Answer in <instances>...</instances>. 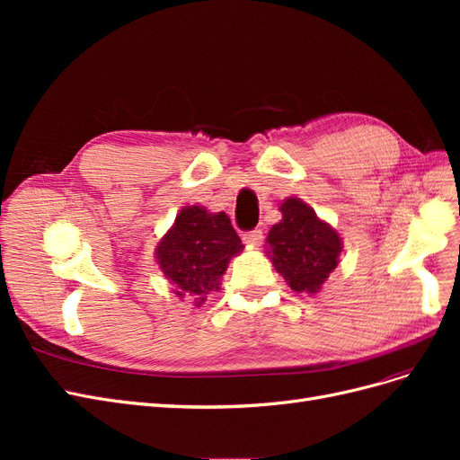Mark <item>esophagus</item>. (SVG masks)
I'll return each mask as SVG.
<instances>
[{"label": "esophagus", "instance_id": "esophagus-1", "mask_svg": "<svg viewBox=\"0 0 460 460\" xmlns=\"http://www.w3.org/2000/svg\"><path fill=\"white\" fill-rule=\"evenodd\" d=\"M264 240L262 235V230L261 228H255V230H249L243 234V243L249 245V247H259Z\"/></svg>", "mask_w": 460, "mask_h": 460}]
</instances>
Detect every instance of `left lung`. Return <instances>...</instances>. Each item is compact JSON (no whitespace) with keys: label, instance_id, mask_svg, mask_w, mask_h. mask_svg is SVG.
Masks as SVG:
<instances>
[{"label":"left lung","instance_id":"obj_1","mask_svg":"<svg viewBox=\"0 0 460 460\" xmlns=\"http://www.w3.org/2000/svg\"><path fill=\"white\" fill-rule=\"evenodd\" d=\"M280 211L282 220L270 228L267 238L270 259L291 289L316 294L338 267L340 235L301 199H286Z\"/></svg>","mask_w":460,"mask_h":460}]
</instances>
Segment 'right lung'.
I'll list each match as a JSON object with an SVG mask.
<instances>
[{"label":"right lung","instance_id":"obj_1","mask_svg":"<svg viewBox=\"0 0 460 460\" xmlns=\"http://www.w3.org/2000/svg\"><path fill=\"white\" fill-rule=\"evenodd\" d=\"M242 247L226 213L211 215L193 205L180 211L174 226L161 240L157 261L164 276L178 288L176 294L196 296L199 305L208 291L218 289V278Z\"/></svg>","mask_w":460,"mask_h":460}]
</instances>
